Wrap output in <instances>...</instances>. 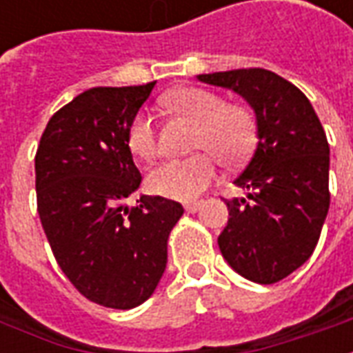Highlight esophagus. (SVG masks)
<instances>
[{"mask_svg":"<svg viewBox=\"0 0 353 353\" xmlns=\"http://www.w3.org/2000/svg\"><path fill=\"white\" fill-rule=\"evenodd\" d=\"M199 206H200V202H187L183 208L187 214H194V212L199 210Z\"/></svg>","mask_w":353,"mask_h":353,"instance_id":"obj_1","label":"esophagus"}]
</instances>
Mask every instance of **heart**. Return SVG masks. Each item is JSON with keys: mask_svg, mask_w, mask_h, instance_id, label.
Segmentation results:
<instances>
[{"mask_svg": "<svg viewBox=\"0 0 353 353\" xmlns=\"http://www.w3.org/2000/svg\"><path fill=\"white\" fill-rule=\"evenodd\" d=\"M164 105L183 117L196 130L191 149L202 151L154 166L147 176L149 191L172 200H192L215 177V156L225 166H238L252 154L257 141V117L244 103H227L219 94L199 87L172 90ZM126 145L139 161H153L159 151L157 126L151 111L141 109L126 128Z\"/></svg>", "mask_w": 353, "mask_h": 353, "instance_id": "obj_1", "label": "heart"}]
</instances>
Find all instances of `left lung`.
Returning <instances> with one entry per match:
<instances>
[{
  "instance_id": "obj_1",
  "label": "left lung",
  "mask_w": 353,
  "mask_h": 353,
  "mask_svg": "<svg viewBox=\"0 0 353 353\" xmlns=\"http://www.w3.org/2000/svg\"><path fill=\"white\" fill-rule=\"evenodd\" d=\"M200 81L232 88L257 113L259 141L234 179L248 199L225 200L229 223L217 238L223 257L255 283L295 272L318 244L329 210V143L308 98L263 68L204 73Z\"/></svg>"
}]
</instances>
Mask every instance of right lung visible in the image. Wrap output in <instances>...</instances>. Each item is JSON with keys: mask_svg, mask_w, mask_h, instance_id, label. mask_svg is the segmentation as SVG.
<instances>
[{"mask_svg": "<svg viewBox=\"0 0 353 353\" xmlns=\"http://www.w3.org/2000/svg\"><path fill=\"white\" fill-rule=\"evenodd\" d=\"M154 83L96 87L50 117L35 153L37 214L65 278L90 303L128 310L145 303L168 259L183 208L141 196L126 128Z\"/></svg>", "mask_w": 353, "mask_h": 353, "instance_id": "add662e5", "label": "right lung"}]
</instances>
